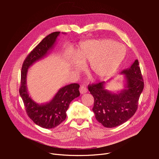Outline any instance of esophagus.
<instances>
[{
	"label": "esophagus",
	"mask_w": 159,
	"mask_h": 159,
	"mask_svg": "<svg viewBox=\"0 0 159 159\" xmlns=\"http://www.w3.org/2000/svg\"><path fill=\"white\" fill-rule=\"evenodd\" d=\"M87 92V88L85 87H84V86H83V85H82L80 87V94H85V93H86Z\"/></svg>",
	"instance_id": "1"
}]
</instances>
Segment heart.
<instances>
[{
	"instance_id": "obj_1",
	"label": "heart",
	"mask_w": 159,
	"mask_h": 159,
	"mask_svg": "<svg viewBox=\"0 0 159 159\" xmlns=\"http://www.w3.org/2000/svg\"><path fill=\"white\" fill-rule=\"evenodd\" d=\"M126 49L123 44L111 39H93L83 42L75 52L71 61L77 69L83 63H90V70L99 79L114 74L125 58Z\"/></svg>"
}]
</instances>
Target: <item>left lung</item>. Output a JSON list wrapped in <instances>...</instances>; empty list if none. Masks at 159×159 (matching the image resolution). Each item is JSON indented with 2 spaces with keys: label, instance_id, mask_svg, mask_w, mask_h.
Segmentation results:
<instances>
[{
  "label": "left lung",
  "instance_id": "1",
  "mask_svg": "<svg viewBox=\"0 0 159 159\" xmlns=\"http://www.w3.org/2000/svg\"><path fill=\"white\" fill-rule=\"evenodd\" d=\"M121 74H125L126 84L125 89L116 93L106 89L105 82L88 86L94 99L93 111L96 119L106 128L122 125L134 115L144 87L138 60Z\"/></svg>",
  "mask_w": 159,
  "mask_h": 159
}]
</instances>
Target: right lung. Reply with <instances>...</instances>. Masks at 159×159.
I'll list each match as a JSON object with an SVG mask.
<instances>
[{
  "instance_id": "add662e5",
  "label": "right lung",
  "mask_w": 159,
  "mask_h": 159,
  "mask_svg": "<svg viewBox=\"0 0 159 159\" xmlns=\"http://www.w3.org/2000/svg\"><path fill=\"white\" fill-rule=\"evenodd\" d=\"M60 33L59 31L53 32L45 37L26 58L21 70L19 94L23 101L26 113L35 124L47 129L53 128L62 123L66 117V112L70 103L80 96V85L76 83L60 89L53 99L44 104L36 103L30 96L28 91L26 82L29 68L49 53L54 47Z\"/></svg>"
}]
</instances>
